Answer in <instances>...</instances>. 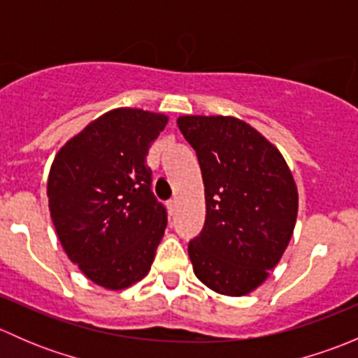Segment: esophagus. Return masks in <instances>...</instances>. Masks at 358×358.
<instances>
[{"mask_svg": "<svg viewBox=\"0 0 358 358\" xmlns=\"http://www.w3.org/2000/svg\"><path fill=\"white\" fill-rule=\"evenodd\" d=\"M176 208H178V202H176L175 199L168 201V211H169V215H175Z\"/></svg>", "mask_w": 358, "mask_h": 358, "instance_id": "34e87169", "label": "esophagus"}]
</instances>
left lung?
Wrapping results in <instances>:
<instances>
[{"label": "left lung", "mask_w": 358, "mask_h": 358, "mask_svg": "<svg viewBox=\"0 0 358 358\" xmlns=\"http://www.w3.org/2000/svg\"><path fill=\"white\" fill-rule=\"evenodd\" d=\"M199 159L206 222L189 243L194 273L227 296L251 292L289 244L298 190L279 150L255 128L225 115L176 121Z\"/></svg>", "instance_id": "left-lung-1"}]
</instances>
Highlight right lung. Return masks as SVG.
Wrapping results in <instances>:
<instances>
[{
    "mask_svg": "<svg viewBox=\"0 0 358 358\" xmlns=\"http://www.w3.org/2000/svg\"><path fill=\"white\" fill-rule=\"evenodd\" d=\"M168 117L115 109L55 156L48 206L60 244L99 286L124 289L149 273L168 213L152 192L149 147Z\"/></svg>",
    "mask_w": 358,
    "mask_h": 358,
    "instance_id": "obj_1",
    "label": "right lung"
}]
</instances>
